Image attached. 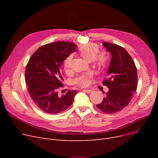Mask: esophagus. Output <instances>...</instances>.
I'll return each instance as SVG.
<instances>
[{"instance_id":"34e87169","label":"esophagus","mask_w":158,"mask_h":158,"mask_svg":"<svg viewBox=\"0 0 158 158\" xmlns=\"http://www.w3.org/2000/svg\"><path fill=\"white\" fill-rule=\"evenodd\" d=\"M83 91H85V92H86L88 93V94H90L91 92H92V90H91V89H84Z\"/></svg>"}]
</instances>
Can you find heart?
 <instances>
[{
	"label": "heart",
	"instance_id": "heart-1",
	"mask_svg": "<svg viewBox=\"0 0 158 158\" xmlns=\"http://www.w3.org/2000/svg\"><path fill=\"white\" fill-rule=\"evenodd\" d=\"M98 46L94 43H88L87 44L81 46L79 48L80 54L88 61L92 60L98 65H104L107 61V56L105 52H98ZM72 60V55H69L64 61L63 66L66 72H69L71 68V62ZM92 76L91 72H86L79 75L75 78L73 82L79 86H86L88 85V79Z\"/></svg>",
	"mask_w": 158,
	"mask_h": 158
}]
</instances>
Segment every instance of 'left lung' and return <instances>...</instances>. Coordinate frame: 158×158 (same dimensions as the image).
<instances>
[{
  "label": "left lung",
  "instance_id": "obj_1",
  "mask_svg": "<svg viewBox=\"0 0 158 158\" xmlns=\"http://www.w3.org/2000/svg\"><path fill=\"white\" fill-rule=\"evenodd\" d=\"M102 44L112 56L107 78L102 82L109 91L102 102L96 106L106 113L112 114L120 111L130 102L137 88V70L135 62L125 48L108 42Z\"/></svg>",
  "mask_w": 158,
  "mask_h": 158
}]
</instances>
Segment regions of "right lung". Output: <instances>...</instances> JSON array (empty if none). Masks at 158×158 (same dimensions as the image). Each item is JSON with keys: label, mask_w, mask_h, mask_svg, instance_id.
Wrapping results in <instances>:
<instances>
[{"label": "right lung", "mask_w": 158, "mask_h": 158, "mask_svg": "<svg viewBox=\"0 0 158 158\" xmlns=\"http://www.w3.org/2000/svg\"><path fill=\"white\" fill-rule=\"evenodd\" d=\"M76 45L57 41L38 48L32 55L26 69L27 91L34 103L48 114H57L72 105L77 92L69 90L60 96L58 89L63 86L61 65L76 51Z\"/></svg>", "instance_id": "add662e5"}]
</instances>
